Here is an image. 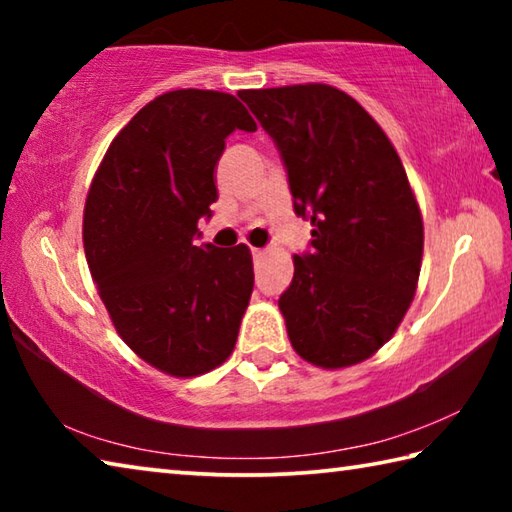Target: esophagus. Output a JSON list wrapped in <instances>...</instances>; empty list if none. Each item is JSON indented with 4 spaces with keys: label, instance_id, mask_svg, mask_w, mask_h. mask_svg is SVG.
<instances>
[{
    "label": "esophagus",
    "instance_id": "1",
    "mask_svg": "<svg viewBox=\"0 0 512 512\" xmlns=\"http://www.w3.org/2000/svg\"><path fill=\"white\" fill-rule=\"evenodd\" d=\"M250 253H253V259H262L264 257V250L262 248H253V250H250Z\"/></svg>",
    "mask_w": 512,
    "mask_h": 512
}]
</instances>
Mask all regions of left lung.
Segmentation results:
<instances>
[{
  "instance_id": "1",
  "label": "left lung",
  "mask_w": 512,
  "mask_h": 512,
  "mask_svg": "<svg viewBox=\"0 0 512 512\" xmlns=\"http://www.w3.org/2000/svg\"><path fill=\"white\" fill-rule=\"evenodd\" d=\"M280 151L309 250L277 305L289 341L320 368L354 366L395 334L422 264V216L391 140L350 94L323 83L244 90Z\"/></svg>"
}]
</instances>
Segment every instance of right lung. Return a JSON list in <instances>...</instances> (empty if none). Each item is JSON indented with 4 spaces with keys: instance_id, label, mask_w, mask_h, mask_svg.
I'll return each instance as SVG.
<instances>
[{
    "instance_id": "add662e5",
    "label": "right lung",
    "mask_w": 512,
    "mask_h": 512,
    "mask_svg": "<svg viewBox=\"0 0 512 512\" xmlns=\"http://www.w3.org/2000/svg\"><path fill=\"white\" fill-rule=\"evenodd\" d=\"M235 131L257 124L232 94H162L112 140L85 201V257L112 325L173 377L203 375L230 357L253 293L248 246L196 241Z\"/></svg>"
}]
</instances>
